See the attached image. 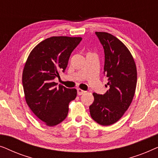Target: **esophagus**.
<instances>
[{
	"instance_id": "1",
	"label": "esophagus",
	"mask_w": 158,
	"mask_h": 158,
	"mask_svg": "<svg viewBox=\"0 0 158 158\" xmlns=\"http://www.w3.org/2000/svg\"><path fill=\"white\" fill-rule=\"evenodd\" d=\"M77 94L80 95V96H81V95L84 94H85V90H83L80 89V88H77Z\"/></svg>"
}]
</instances>
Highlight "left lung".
I'll use <instances>...</instances> for the list:
<instances>
[{"label": "left lung", "mask_w": 158, "mask_h": 158, "mask_svg": "<svg viewBox=\"0 0 158 158\" xmlns=\"http://www.w3.org/2000/svg\"><path fill=\"white\" fill-rule=\"evenodd\" d=\"M96 34L104 49V74L110 88L103 95L93 94L94 101L89 109L95 122L109 126L122 117L133 100L137 68L131 52L118 39L107 32L96 31Z\"/></svg>", "instance_id": "left-lung-1"}]
</instances>
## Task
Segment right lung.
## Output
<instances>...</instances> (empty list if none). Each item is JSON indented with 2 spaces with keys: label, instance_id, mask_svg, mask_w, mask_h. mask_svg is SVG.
I'll return each instance as SVG.
<instances>
[{
  "label": "right lung",
  "instance_id": "right-lung-1",
  "mask_svg": "<svg viewBox=\"0 0 158 158\" xmlns=\"http://www.w3.org/2000/svg\"><path fill=\"white\" fill-rule=\"evenodd\" d=\"M81 37L52 36L38 44L30 52L23 68L22 83L25 100L36 117L49 127L61 123L68 114V105L77 90L54 82L68 66L72 52Z\"/></svg>",
  "mask_w": 158,
  "mask_h": 158
}]
</instances>
